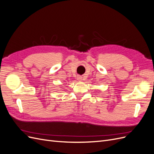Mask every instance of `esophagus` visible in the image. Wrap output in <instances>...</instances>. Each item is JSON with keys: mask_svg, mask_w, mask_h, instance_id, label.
<instances>
[{"mask_svg": "<svg viewBox=\"0 0 154 154\" xmlns=\"http://www.w3.org/2000/svg\"><path fill=\"white\" fill-rule=\"evenodd\" d=\"M77 79L78 80H82V77L81 76H77Z\"/></svg>", "mask_w": 154, "mask_h": 154, "instance_id": "esophagus-1", "label": "esophagus"}]
</instances>
